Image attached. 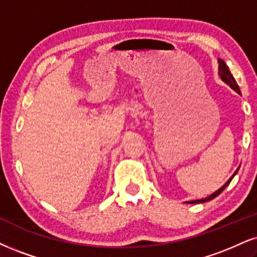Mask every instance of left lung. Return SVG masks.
Returning a JSON list of instances; mask_svg holds the SVG:
<instances>
[{"instance_id":"left-lung-1","label":"left lung","mask_w":257,"mask_h":257,"mask_svg":"<svg viewBox=\"0 0 257 257\" xmlns=\"http://www.w3.org/2000/svg\"><path fill=\"white\" fill-rule=\"evenodd\" d=\"M218 62H219V76H220V78H221V80H223L224 82H225L226 84H229L230 87L232 88L233 90H236L237 93L240 94V90H239V87H238V84H237V82H236L235 78H233V76L231 75V72H230V70H229V68H227V65L225 64V62H224V61H221V59H218ZM238 169H239V168H238ZM238 169H237V170H236V173L233 174V175L230 177V180H229V181H227V182L225 183V185H224L223 187H221V188L218 189L217 192H214L213 194L210 195V196H207V198H205V199H200V200H193V201H188L189 204H201V202L210 201V200H212V199H214V198H216V196L219 195L220 193L223 192L224 189H225L227 186H229V183L231 182V180L233 179V176L236 175L237 172H238Z\"/></svg>"}]
</instances>
